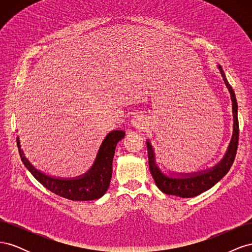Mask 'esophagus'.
Listing matches in <instances>:
<instances>
[{"label": "esophagus", "mask_w": 252, "mask_h": 252, "mask_svg": "<svg viewBox=\"0 0 252 252\" xmlns=\"http://www.w3.org/2000/svg\"><path fill=\"white\" fill-rule=\"evenodd\" d=\"M131 125L136 129H143L146 127L147 121L144 116H142V114H135L131 120Z\"/></svg>", "instance_id": "34e87169"}]
</instances>
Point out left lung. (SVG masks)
<instances>
[{
  "label": "left lung",
  "mask_w": 252,
  "mask_h": 252,
  "mask_svg": "<svg viewBox=\"0 0 252 252\" xmlns=\"http://www.w3.org/2000/svg\"><path fill=\"white\" fill-rule=\"evenodd\" d=\"M219 70L224 80L227 89L229 90L230 97L232 102V116H233V133L229 146L223 158L212 168L207 170H202L199 172L192 173H173L167 175L165 174L156 162V154L154 146L147 140L148 149V159H149V169L154 178L156 185L162 192L170 195H177L180 197H193L199 195L208 189L215 186L219 181L222 180L227 172L229 171L230 167L234 161V158L238 150L239 144V120H238V103L234 91L230 84L228 83L224 70L220 65Z\"/></svg>",
  "instance_id": "obj_1"
}]
</instances>
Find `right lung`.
I'll return each instance as SVG.
<instances>
[{"instance_id": "right-lung-1", "label": "right lung", "mask_w": 252, "mask_h": 252, "mask_svg": "<svg viewBox=\"0 0 252 252\" xmlns=\"http://www.w3.org/2000/svg\"><path fill=\"white\" fill-rule=\"evenodd\" d=\"M125 136L123 130H113L104 139L91 168L83 175L72 179L50 177L37 170L25 157L21 149L19 136L17 144L23 164L41 184L65 199L71 201H93L105 194L110 184L112 175V161L117 144Z\"/></svg>"}]
</instances>
